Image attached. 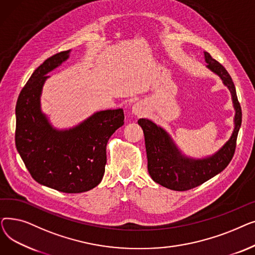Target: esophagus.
Here are the masks:
<instances>
[{
	"label": "esophagus",
	"instance_id": "34e87169",
	"mask_svg": "<svg viewBox=\"0 0 255 255\" xmlns=\"http://www.w3.org/2000/svg\"><path fill=\"white\" fill-rule=\"evenodd\" d=\"M132 113L134 114V115H136V116H140V115H142V114L144 113L143 105H142L141 103H139V102L135 103L134 105L132 106Z\"/></svg>",
	"mask_w": 255,
	"mask_h": 255
}]
</instances>
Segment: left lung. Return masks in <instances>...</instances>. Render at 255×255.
<instances>
[{"instance_id": "obj_1", "label": "left lung", "mask_w": 255, "mask_h": 255, "mask_svg": "<svg viewBox=\"0 0 255 255\" xmlns=\"http://www.w3.org/2000/svg\"><path fill=\"white\" fill-rule=\"evenodd\" d=\"M208 68L217 74L232 94L235 115V128L231 138L212 156L194 159L181 153L168 133L148 119H139L143 130L148 170L156 183L168 189L186 191L194 188L221 172L233 159L236 151L238 133L242 124V110L238 101L233 79L224 67L205 51Z\"/></svg>"}]
</instances>
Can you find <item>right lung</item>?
<instances>
[{"instance_id": "obj_1", "label": "right lung", "mask_w": 255, "mask_h": 255, "mask_svg": "<svg viewBox=\"0 0 255 255\" xmlns=\"http://www.w3.org/2000/svg\"><path fill=\"white\" fill-rule=\"evenodd\" d=\"M70 49L45 60L33 72L16 102L15 144L39 184L65 193L86 192L102 180L106 144L124 124L122 109L97 112L75 127L58 130L41 111L40 97L48 72L69 58Z\"/></svg>"}]
</instances>
